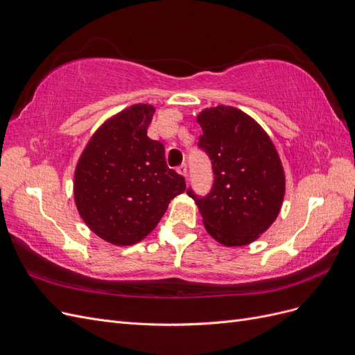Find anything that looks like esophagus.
Masks as SVG:
<instances>
[{
  "instance_id": "obj_1",
  "label": "esophagus",
  "mask_w": 355,
  "mask_h": 355,
  "mask_svg": "<svg viewBox=\"0 0 355 355\" xmlns=\"http://www.w3.org/2000/svg\"><path fill=\"white\" fill-rule=\"evenodd\" d=\"M178 173H179L180 176L187 178V166H185V164H180V166L178 167Z\"/></svg>"
}]
</instances>
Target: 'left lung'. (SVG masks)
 <instances>
[{
    "label": "left lung",
    "mask_w": 355,
    "mask_h": 355,
    "mask_svg": "<svg viewBox=\"0 0 355 355\" xmlns=\"http://www.w3.org/2000/svg\"><path fill=\"white\" fill-rule=\"evenodd\" d=\"M200 148L211 159L214 184L197 202L206 231L218 243H253L282 210L286 175L271 137L254 118L234 106L218 105L197 115Z\"/></svg>",
    "instance_id": "1"
}]
</instances>
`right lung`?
<instances>
[{
	"instance_id": "right-lung-1",
	"label": "right lung",
	"mask_w": 355,
	"mask_h": 355,
	"mask_svg": "<svg viewBox=\"0 0 355 355\" xmlns=\"http://www.w3.org/2000/svg\"><path fill=\"white\" fill-rule=\"evenodd\" d=\"M155 108L136 103L110 116L83 149L73 171L78 214L98 237L132 245L151 232L185 179L166 164L164 145L146 136Z\"/></svg>"
}]
</instances>
